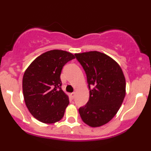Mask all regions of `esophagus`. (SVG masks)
I'll return each mask as SVG.
<instances>
[{
  "instance_id": "esophagus-1",
  "label": "esophagus",
  "mask_w": 151,
  "mask_h": 151,
  "mask_svg": "<svg viewBox=\"0 0 151 151\" xmlns=\"http://www.w3.org/2000/svg\"><path fill=\"white\" fill-rule=\"evenodd\" d=\"M70 96H71V98H72V99H74V97H75V93H74V92L71 93H70Z\"/></svg>"
}]
</instances>
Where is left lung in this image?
I'll return each mask as SVG.
<instances>
[{"instance_id": "obj_1", "label": "left lung", "mask_w": 151, "mask_h": 151, "mask_svg": "<svg viewBox=\"0 0 151 151\" xmlns=\"http://www.w3.org/2000/svg\"><path fill=\"white\" fill-rule=\"evenodd\" d=\"M85 71L89 99L79 109L82 121L91 127H99L115 116L126 95V79L114 59L98 51L76 53Z\"/></svg>"}]
</instances>
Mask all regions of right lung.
Instances as JSON below:
<instances>
[{
    "instance_id": "add662e5",
    "label": "right lung",
    "mask_w": 151,
    "mask_h": 151,
    "mask_svg": "<svg viewBox=\"0 0 151 151\" xmlns=\"http://www.w3.org/2000/svg\"><path fill=\"white\" fill-rule=\"evenodd\" d=\"M75 55L53 50L35 59L22 78V91L27 108L33 116L45 124H54L64 116L68 95L61 89L63 66Z\"/></svg>"
}]
</instances>
